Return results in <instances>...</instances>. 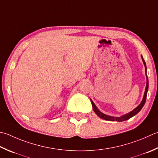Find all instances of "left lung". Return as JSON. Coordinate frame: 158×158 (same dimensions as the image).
Returning <instances> with one entry per match:
<instances>
[{
  "label": "left lung",
  "mask_w": 158,
  "mask_h": 158,
  "mask_svg": "<svg viewBox=\"0 0 158 158\" xmlns=\"http://www.w3.org/2000/svg\"><path fill=\"white\" fill-rule=\"evenodd\" d=\"M142 59H143V63L144 65L145 66V70H146V74H147V66H146V63H145V61L144 60V59L142 56ZM148 88H149V81H148V77L147 76V85H146V89H145V92H144V97H143V99L141 103L139 105V106L135 107V109L131 111V112H129L128 114H125V115H123L121 117H114V116H107L106 114H104L102 112H101L99 110L97 109V107H96L95 104L94 103V102L91 101V103H92V107H93V110L94 112L97 114L98 117H100L101 118H103L104 120H110V121H118V122H122V121H125V120H127L129 119L131 117H133L134 116H135V114H137L140 111L142 110V108L143 107L145 103V101H146L147 99V92H148Z\"/></svg>",
  "instance_id": "1"
}]
</instances>
